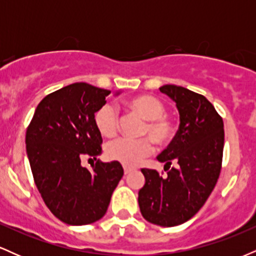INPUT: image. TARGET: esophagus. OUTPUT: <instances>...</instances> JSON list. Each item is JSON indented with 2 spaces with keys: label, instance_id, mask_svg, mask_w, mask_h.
Returning <instances> with one entry per match:
<instances>
[{
  "label": "esophagus",
  "instance_id": "1",
  "mask_svg": "<svg viewBox=\"0 0 256 256\" xmlns=\"http://www.w3.org/2000/svg\"><path fill=\"white\" fill-rule=\"evenodd\" d=\"M132 171H134V170L130 168V167H128V166H124V173H125L126 176H128V174H130V173H131Z\"/></svg>",
  "mask_w": 256,
  "mask_h": 256
}]
</instances>
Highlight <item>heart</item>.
Listing matches in <instances>:
<instances>
[{
	"label": "heart",
	"instance_id": "heart-1",
	"mask_svg": "<svg viewBox=\"0 0 256 256\" xmlns=\"http://www.w3.org/2000/svg\"><path fill=\"white\" fill-rule=\"evenodd\" d=\"M131 112L144 119L137 140L118 138L108 143L106 152L110 160L119 161L126 166H134L152 152V143L162 149L172 144L177 134V124L166 114V106L160 98L152 95L134 96L125 101ZM95 125L104 137L116 136L119 130V116L116 110L110 104L100 107L95 113Z\"/></svg>",
	"mask_w": 256,
	"mask_h": 256
}]
</instances>
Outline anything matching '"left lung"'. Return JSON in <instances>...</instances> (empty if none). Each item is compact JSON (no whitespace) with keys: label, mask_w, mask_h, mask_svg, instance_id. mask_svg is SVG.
Instances as JSON below:
<instances>
[{"label":"left lung","mask_w":256,"mask_h":256,"mask_svg":"<svg viewBox=\"0 0 256 256\" xmlns=\"http://www.w3.org/2000/svg\"><path fill=\"white\" fill-rule=\"evenodd\" d=\"M160 91L176 102L180 124L172 144L158 156L166 174L142 168L146 184L138 204L149 222L171 228L192 219L212 194L222 171L224 122L204 95L171 84Z\"/></svg>","instance_id":"8db88e82"}]
</instances>
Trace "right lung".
I'll return each mask as SVG.
<instances>
[{
    "mask_svg": "<svg viewBox=\"0 0 256 256\" xmlns=\"http://www.w3.org/2000/svg\"><path fill=\"white\" fill-rule=\"evenodd\" d=\"M110 90L74 83L49 94L34 110L26 130V152L34 184L50 212L68 225L98 222L122 178L118 161H96L92 170L82 158L102 154L95 113Z\"/></svg>",
    "mask_w": 256,
    "mask_h": 256,
    "instance_id": "add662e5",
    "label": "right lung"
}]
</instances>
